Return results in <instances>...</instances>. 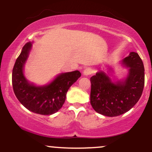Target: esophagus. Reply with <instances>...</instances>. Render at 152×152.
<instances>
[{
	"label": "esophagus",
	"mask_w": 152,
	"mask_h": 152,
	"mask_svg": "<svg viewBox=\"0 0 152 152\" xmlns=\"http://www.w3.org/2000/svg\"><path fill=\"white\" fill-rule=\"evenodd\" d=\"M83 74L84 76H89V75L93 74V69L91 68H86L83 71Z\"/></svg>",
	"instance_id": "1"
}]
</instances>
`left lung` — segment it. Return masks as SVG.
<instances>
[{"mask_svg":"<svg viewBox=\"0 0 152 152\" xmlns=\"http://www.w3.org/2000/svg\"><path fill=\"white\" fill-rule=\"evenodd\" d=\"M129 69L124 81L112 82L104 71L91 77V104L99 114L117 116L124 114L138 102L144 86V67L139 54L131 52L123 60Z\"/></svg>","mask_w":152,"mask_h":152,"instance_id":"left-lung-1","label":"left lung"}]
</instances>
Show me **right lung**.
<instances>
[{"instance_id": "right-lung-1", "label": "right lung", "mask_w": 152, "mask_h": 152, "mask_svg": "<svg viewBox=\"0 0 152 152\" xmlns=\"http://www.w3.org/2000/svg\"><path fill=\"white\" fill-rule=\"evenodd\" d=\"M31 48V43H26L15 61L12 72L13 91L20 104L29 111L41 115L53 114L62 107L68 90L81 74L78 71L64 73L49 84L35 86L27 81L23 74V66Z\"/></svg>"}]
</instances>
